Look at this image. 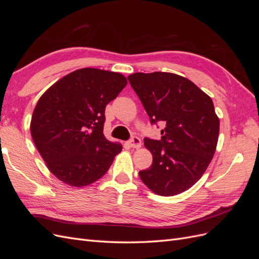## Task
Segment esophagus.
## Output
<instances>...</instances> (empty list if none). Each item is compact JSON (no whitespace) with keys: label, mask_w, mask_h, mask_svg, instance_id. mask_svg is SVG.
Segmentation results:
<instances>
[{"label":"esophagus","mask_w":259,"mask_h":259,"mask_svg":"<svg viewBox=\"0 0 259 259\" xmlns=\"http://www.w3.org/2000/svg\"><path fill=\"white\" fill-rule=\"evenodd\" d=\"M130 146L132 148L134 149H139L140 147H142V140H140L138 137H133L131 140H130Z\"/></svg>","instance_id":"esophagus-1"}]
</instances>
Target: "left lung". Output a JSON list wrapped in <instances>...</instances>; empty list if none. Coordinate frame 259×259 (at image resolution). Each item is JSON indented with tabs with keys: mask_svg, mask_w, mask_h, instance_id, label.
<instances>
[{
	"mask_svg": "<svg viewBox=\"0 0 259 259\" xmlns=\"http://www.w3.org/2000/svg\"><path fill=\"white\" fill-rule=\"evenodd\" d=\"M127 79L151 123L165 124L160 140L145 138L153 161L150 168L139 171L140 179L163 197L188 190L205 173L216 150L219 119L213 101L175 73L137 72Z\"/></svg>",
	"mask_w": 259,
	"mask_h": 259,
	"instance_id": "1",
	"label": "left lung"
}]
</instances>
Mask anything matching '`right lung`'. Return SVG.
<instances>
[{"mask_svg":"<svg viewBox=\"0 0 259 259\" xmlns=\"http://www.w3.org/2000/svg\"><path fill=\"white\" fill-rule=\"evenodd\" d=\"M127 84L123 74L83 68L46 91L33 110L30 131L46 166L62 183L89 186L103 177L122 151L104 135L106 106Z\"/></svg>","mask_w":259,"mask_h":259,"instance_id":"obj_1","label":"right lung"}]
</instances>
